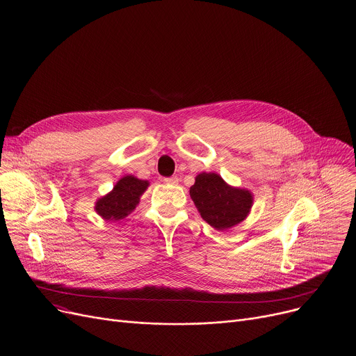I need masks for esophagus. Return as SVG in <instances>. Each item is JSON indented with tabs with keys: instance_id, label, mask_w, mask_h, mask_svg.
<instances>
[{
	"instance_id": "obj_1",
	"label": "esophagus",
	"mask_w": 356,
	"mask_h": 356,
	"mask_svg": "<svg viewBox=\"0 0 356 356\" xmlns=\"http://www.w3.org/2000/svg\"><path fill=\"white\" fill-rule=\"evenodd\" d=\"M166 184H177L179 183V177L177 176H172V177H166L163 180Z\"/></svg>"
}]
</instances>
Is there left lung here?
I'll list each match as a JSON object with an SVG mask.
<instances>
[{
  "label": "left lung",
  "mask_w": 356,
  "mask_h": 356,
  "mask_svg": "<svg viewBox=\"0 0 356 356\" xmlns=\"http://www.w3.org/2000/svg\"><path fill=\"white\" fill-rule=\"evenodd\" d=\"M201 218L216 230H227L245 220L253 205V194L246 188L229 186L216 173H200L190 187Z\"/></svg>",
  "instance_id": "8db88e82"
}]
</instances>
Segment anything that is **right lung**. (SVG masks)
I'll list each match as a JSON object with an SVG mask.
<instances>
[{
  "instance_id": "obj_1",
  "label": "right lung",
  "mask_w": 356,
  "mask_h": 356,
  "mask_svg": "<svg viewBox=\"0 0 356 356\" xmlns=\"http://www.w3.org/2000/svg\"><path fill=\"white\" fill-rule=\"evenodd\" d=\"M147 180L137 179L131 175L122 177L115 183L113 190L99 198L95 211L104 220H120L130 215L140 202V197L148 188Z\"/></svg>"
}]
</instances>
